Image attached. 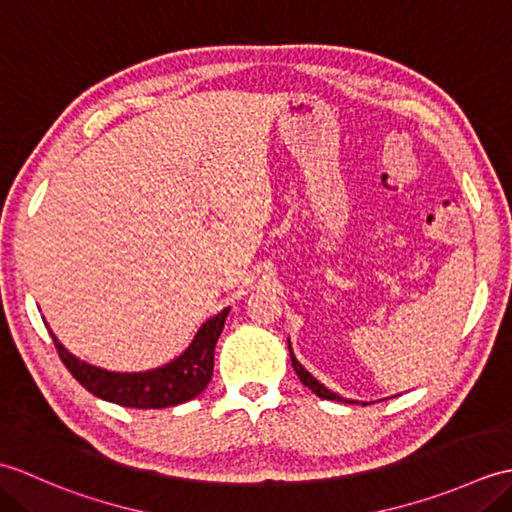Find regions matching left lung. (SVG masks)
<instances>
[{"instance_id": "8db88e82", "label": "left lung", "mask_w": 512, "mask_h": 512, "mask_svg": "<svg viewBox=\"0 0 512 512\" xmlns=\"http://www.w3.org/2000/svg\"><path fill=\"white\" fill-rule=\"evenodd\" d=\"M288 347H290V341H288ZM290 358H292V367H295V372H297V376H299V380L303 385H306L308 389H312L314 394H317L319 398H323V400H339V402H352L354 405V400H343L339 394H334V391H330L328 387H323L317 378H314L306 367H303L297 358H295V354H292V347H290Z\"/></svg>"}]
</instances>
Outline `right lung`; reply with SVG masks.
I'll return each instance as SVG.
<instances>
[{
	"mask_svg": "<svg viewBox=\"0 0 512 512\" xmlns=\"http://www.w3.org/2000/svg\"><path fill=\"white\" fill-rule=\"evenodd\" d=\"M226 317L228 308L202 325L193 343L189 345V350L178 356L176 361L143 374L105 372V369L74 358L54 339L52 332L50 336L68 372L96 398L132 409H165L195 398L209 385L213 376L215 343L224 330Z\"/></svg>",
	"mask_w": 512,
	"mask_h": 512,
	"instance_id": "right-lung-1",
	"label": "right lung"
}]
</instances>
